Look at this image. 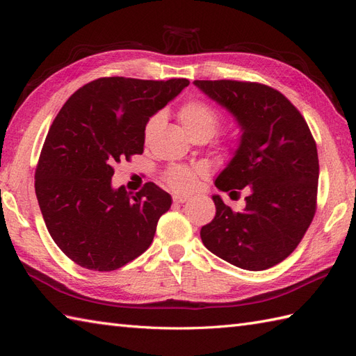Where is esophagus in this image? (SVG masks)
Returning <instances> with one entry per match:
<instances>
[{"label": "esophagus", "mask_w": 356, "mask_h": 356, "mask_svg": "<svg viewBox=\"0 0 356 356\" xmlns=\"http://www.w3.org/2000/svg\"><path fill=\"white\" fill-rule=\"evenodd\" d=\"M172 199H174V202H175V203H184V202H187V200H188V197H187V196H174Z\"/></svg>", "instance_id": "esophagus-1"}]
</instances>
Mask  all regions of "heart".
Segmentation results:
<instances>
[{
  "mask_svg": "<svg viewBox=\"0 0 356 356\" xmlns=\"http://www.w3.org/2000/svg\"><path fill=\"white\" fill-rule=\"evenodd\" d=\"M178 118L179 123L184 129L186 134L190 138L200 136L204 135L211 138L217 129L221 124V114L220 111L212 106L209 102L203 101V99H188L181 105V108L178 111ZM161 120L160 114H154L145 124L144 129V136L148 139L152 136V134L156 131V127L159 126ZM236 147L234 139H227L224 143L225 149H233ZM204 177V172L202 169H195V168H188V166H170L165 172V182L168 184L169 188H172L177 193H190L191 190H195L196 186L199 184V179Z\"/></svg>",
  "mask_w": 356,
  "mask_h": 356,
  "instance_id": "1",
  "label": "heart"
}]
</instances>
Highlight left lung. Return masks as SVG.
I'll return each instance as SVG.
<instances>
[{"label":"left lung","instance_id":"1","mask_svg":"<svg viewBox=\"0 0 356 356\" xmlns=\"http://www.w3.org/2000/svg\"><path fill=\"white\" fill-rule=\"evenodd\" d=\"M225 106L242 127L241 145L215 186L251 195L234 212L212 196L217 213L203 225L208 250L245 270H266L284 261L303 239L316 212L319 160L305 117L286 96L267 84L195 80Z\"/></svg>","mask_w":356,"mask_h":356}]
</instances>
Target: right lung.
<instances>
[{"mask_svg": "<svg viewBox=\"0 0 356 356\" xmlns=\"http://www.w3.org/2000/svg\"><path fill=\"white\" fill-rule=\"evenodd\" d=\"M187 79L102 77L70 96L53 120L35 169V195L51 239L70 260L111 272L152 245L172 199L154 182L114 190V165L144 152L148 118Z\"/></svg>", "mask_w": 356, "mask_h": 356, "instance_id": "add662e5", "label": "right lung"}]
</instances>
